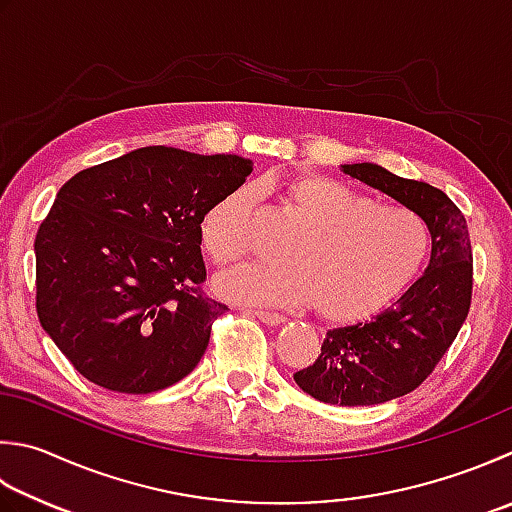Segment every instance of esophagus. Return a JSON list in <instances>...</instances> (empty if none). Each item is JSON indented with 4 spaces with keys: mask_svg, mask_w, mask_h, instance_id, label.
I'll list each match as a JSON object with an SVG mask.
<instances>
[{
    "mask_svg": "<svg viewBox=\"0 0 512 512\" xmlns=\"http://www.w3.org/2000/svg\"><path fill=\"white\" fill-rule=\"evenodd\" d=\"M260 323H265V325H283L285 323V316H281V314H274V312H263V310H254L252 312Z\"/></svg>",
    "mask_w": 512,
    "mask_h": 512,
    "instance_id": "1",
    "label": "esophagus"
}]
</instances>
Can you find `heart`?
Returning a JSON list of instances; mask_svg holds the SVG:
<instances>
[{"label":"heart","mask_w":512,"mask_h":512,"mask_svg":"<svg viewBox=\"0 0 512 512\" xmlns=\"http://www.w3.org/2000/svg\"><path fill=\"white\" fill-rule=\"evenodd\" d=\"M283 194L305 225L287 252L292 265H247L223 274L216 285L231 301L316 303L327 321H359L397 296L428 256L430 227L408 207L379 205L321 173L289 178ZM252 211V187L229 191L207 211L200 236L214 263L231 265L249 254Z\"/></svg>","instance_id":"b5f03b06"}]
</instances>
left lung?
Instances as JSON below:
<instances>
[{
  "label": "left lung",
  "instance_id": "obj_1",
  "mask_svg": "<svg viewBox=\"0 0 512 512\" xmlns=\"http://www.w3.org/2000/svg\"><path fill=\"white\" fill-rule=\"evenodd\" d=\"M345 176L379 189L426 220L430 258L423 274L370 321L327 330L318 359L294 381L332 406H376L412 392L464 325L472 289L466 218L443 191L401 178L374 162L341 165Z\"/></svg>",
  "mask_w": 512,
  "mask_h": 512
}]
</instances>
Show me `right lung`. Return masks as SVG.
<instances>
[{
    "instance_id": "1",
    "label": "right lung",
    "mask_w": 512,
    "mask_h": 512,
    "mask_svg": "<svg viewBox=\"0 0 512 512\" xmlns=\"http://www.w3.org/2000/svg\"><path fill=\"white\" fill-rule=\"evenodd\" d=\"M252 169L231 153L142 147L57 191L35 236L37 316L84 379L149 394L196 368L227 310L200 292V225Z\"/></svg>"
}]
</instances>
